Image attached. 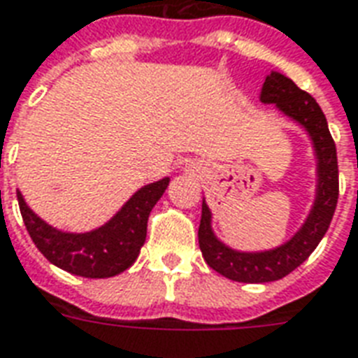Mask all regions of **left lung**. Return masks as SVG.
Wrapping results in <instances>:
<instances>
[{"label":"left lung","mask_w":358,"mask_h":358,"mask_svg":"<svg viewBox=\"0 0 358 358\" xmlns=\"http://www.w3.org/2000/svg\"><path fill=\"white\" fill-rule=\"evenodd\" d=\"M260 100L266 104H277L280 112L306 127L309 136L313 138L315 152L319 157V192L313 210L303 227L294 235V239L275 250L258 254L235 252L222 245L210 229V210L203 201L199 224V248L203 258L214 271L239 282L279 280L301 266L324 237L340 195L334 138L315 98L301 91L292 79L285 78L282 73H271L262 85Z\"/></svg>","instance_id":"1"}]
</instances>
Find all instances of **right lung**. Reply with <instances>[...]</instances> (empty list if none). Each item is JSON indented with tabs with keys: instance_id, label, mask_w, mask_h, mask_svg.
I'll use <instances>...</instances> for the list:
<instances>
[{
	"instance_id": "1",
	"label": "right lung",
	"mask_w": 358,
	"mask_h": 358,
	"mask_svg": "<svg viewBox=\"0 0 358 358\" xmlns=\"http://www.w3.org/2000/svg\"><path fill=\"white\" fill-rule=\"evenodd\" d=\"M169 186L163 178L134 193L106 226L91 233H62L45 224L17 193L24 226L47 260L68 273L87 279H106L125 271L138 258L145 241L148 218Z\"/></svg>"
}]
</instances>
